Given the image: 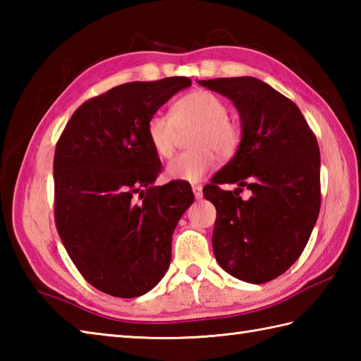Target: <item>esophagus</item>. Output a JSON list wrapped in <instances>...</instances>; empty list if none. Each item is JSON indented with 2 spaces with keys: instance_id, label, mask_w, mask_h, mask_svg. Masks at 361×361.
<instances>
[{
  "instance_id": "34e87169",
  "label": "esophagus",
  "mask_w": 361,
  "mask_h": 361,
  "mask_svg": "<svg viewBox=\"0 0 361 361\" xmlns=\"http://www.w3.org/2000/svg\"><path fill=\"white\" fill-rule=\"evenodd\" d=\"M192 192H194V197L197 198V200H200V198L203 197V188L200 185H194Z\"/></svg>"
}]
</instances>
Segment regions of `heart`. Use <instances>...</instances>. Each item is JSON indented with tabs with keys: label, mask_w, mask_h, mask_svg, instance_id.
I'll use <instances>...</instances> for the list:
<instances>
[{
	"label": "heart",
	"mask_w": 361,
	"mask_h": 361,
	"mask_svg": "<svg viewBox=\"0 0 361 361\" xmlns=\"http://www.w3.org/2000/svg\"><path fill=\"white\" fill-rule=\"evenodd\" d=\"M198 126L192 141L194 150L183 152L169 161L167 178L197 183L216 166V151L228 158L239 147L240 130L228 116V104L224 97L208 90H195L176 99L171 116L152 114L145 126L149 144L159 158H169L175 150L180 130Z\"/></svg>",
	"instance_id": "heart-1"
}]
</instances>
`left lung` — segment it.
Wrapping results in <instances>:
<instances>
[{
	"instance_id": "obj_1",
	"label": "left lung",
	"mask_w": 361,
	"mask_h": 361,
	"mask_svg": "<svg viewBox=\"0 0 361 361\" xmlns=\"http://www.w3.org/2000/svg\"><path fill=\"white\" fill-rule=\"evenodd\" d=\"M231 99L242 122L233 159L203 189L216 206L212 250L234 278L264 283L286 273L301 256L321 204L319 147L301 110L256 78L200 80ZM235 182V191L220 184ZM243 187L252 190L245 201Z\"/></svg>"
}]
</instances>
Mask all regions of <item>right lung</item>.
<instances>
[{
  "instance_id": "obj_1",
  "label": "right lung",
  "mask_w": 361,
  "mask_h": 361,
  "mask_svg": "<svg viewBox=\"0 0 361 361\" xmlns=\"http://www.w3.org/2000/svg\"><path fill=\"white\" fill-rule=\"evenodd\" d=\"M189 78L130 82L83 102L54 155V217L75 268L116 298L147 293L172 257V234L194 202L190 185L153 186L161 161L147 121Z\"/></svg>"
}]
</instances>
